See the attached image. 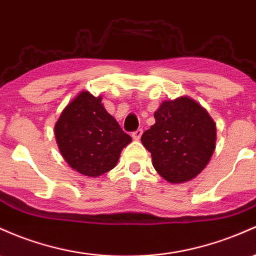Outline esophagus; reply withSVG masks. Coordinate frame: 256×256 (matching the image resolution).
Here are the masks:
<instances>
[{
	"instance_id": "esophagus-1",
	"label": "esophagus",
	"mask_w": 256,
	"mask_h": 256,
	"mask_svg": "<svg viewBox=\"0 0 256 256\" xmlns=\"http://www.w3.org/2000/svg\"><path fill=\"white\" fill-rule=\"evenodd\" d=\"M142 134H143L142 128H138V130H136V131H134V132H132V138L136 140V141H138V140L141 138Z\"/></svg>"
}]
</instances>
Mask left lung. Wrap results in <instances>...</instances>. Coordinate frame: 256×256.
<instances>
[{
	"instance_id": "obj_1",
	"label": "left lung",
	"mask_w": 256,
	"mask_h": 256,
	"mask_svg": "<svg viewBox=\"0 0 256 256\" xmlns=\"http://www.w3.org/2000/svg\"><path fill=\"white\" fill-rule=\"evenodd\" d=\"M156 124L142 134L154 169L170 184L196 178L209 164L216 147V124L190 97L162 100L154 112Z\"/></svg>"
}]
</instances>
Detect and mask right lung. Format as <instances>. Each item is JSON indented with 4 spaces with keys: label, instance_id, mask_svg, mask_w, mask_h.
Masks as SVG:
<instances>
[{
    "label": "right lung",
    "instance_id": "add662e5",
    "mask_svg": "<svg viewBox=\"0 0 256 256\" xmlns=\"http://www.w3.org/2000/svg\"><path fill=\"white\" fill-rule=\"evenodd\" d=\"M54 136L64 160L72 170L98 178L114 169L122 150L132 138L106 110L102 97L81 91L63 109Z\"/></svg>",
    "mask_w": 256,
    "mask_h": 256
}]
</instances>
